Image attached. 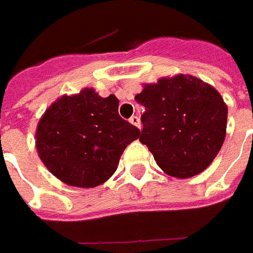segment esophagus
I'll return each instance as SVG.
<instances>
[{
  "label": "esophagus",
  "instance_id": "obj_1",
  "mask_svg": "<svg viewBox=\"0 0 253 253\" xmlns=\"http://www.w3.org/2000/svg\"><path fill=\"white\" fill-rule=\"evenodd\" d=\"M129 122H131L132 125H135V126H141V121H139V117L138 115H132L131 118H129Z\"/></svg>",
  "mask_w": 253,
  "mask_h": 253
}]
</instances>
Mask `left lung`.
I'll list each match as a JSON object with an SVG mask.
<instances>
[{"mask_svg":"<svg viewBox=\"0 0 253 253\" xmlns=\"http://www.w3.org/2000/svg\"><path fill=\"white\" fill-rule=\"evenodd\" d=\"M135 100L145 107L139 141L163 171L187 179L214 161L225 139L228 117L214 87L179 74L145 84Z\"/></svg>","mask_w":253,"mask_h":253,"instance_id":"8db88e82","label":"left lung"}]
</instances>
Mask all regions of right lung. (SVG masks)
<instances>
[{"instance_id":"obj_1","label":"right lung","mask_w":253,"mask_h":253,"mask_svg":"<svg viewBox=\"0 0 253 253\" xmlns=\"http://www.w3.org/2000/svg\"><path fill=\"white\" fill-rule=\"evenodd\" d=\"M118 98L94 88L63 95L46 110L36 128V151L63 183L95 187L111 177L124 149L141 131L118 114Z\"/></svg>"}]
</instances>
